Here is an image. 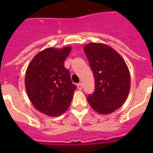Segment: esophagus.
Listing matches in <instances>:
<instances>
[{
  "instance_id": "obj_1",
  "label": "esophagus",
  "mask_w": 153,
  "mask_h": 153,
  "mask_svg": "<svg viewBox=\"0 0 153 153\" xmlns=\"http://www.w3.org/2000/svg\"><path fill=\"white\" fill-rule=\"evenodd\" d=\"M77 88H78L79 90H82V88H83V84H82L81 83H78V84H77Z\"/></svg>"
}]
</instances>
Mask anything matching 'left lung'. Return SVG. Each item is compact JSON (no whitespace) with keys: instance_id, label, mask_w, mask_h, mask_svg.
I'll list each match as a JSON object with an SVG mask.
<instances>
[{"instance_id":"left-lung-1","label":"left lung","mask_w":153,"mask_h":153,"mask_svg":"<svg viewBox=\"0 0 153 153\" xmlns=\"http://www.w3.org/2000/svg\"><path fill=\"white\" fill-rule=\"evenodd\" d=\"M95 79V92L88 102L95 111L107 115L119 109L130 89V73L125 60L112 47L89 42L83 47Z\"/></svg>"}]
</instances>
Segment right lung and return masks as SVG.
Wrapping results in <instances>:
<instances>
[{"mask_svg": "<svg viewBox=\"0 0 153 153\" xmlns=\"http://www.w3.org/2000/svg\"><path fill=\"white\" fill-rule=\"evenodd\" d=\"M71 47H48L38 52L25 73V89L32 104L48 116H58L70 107L76 86L64 62Z\"/></svg>", "mask_w": 153, "mask_h": 153, "instance_id": "add662e5", "label": "right lung"}]
</instances>
